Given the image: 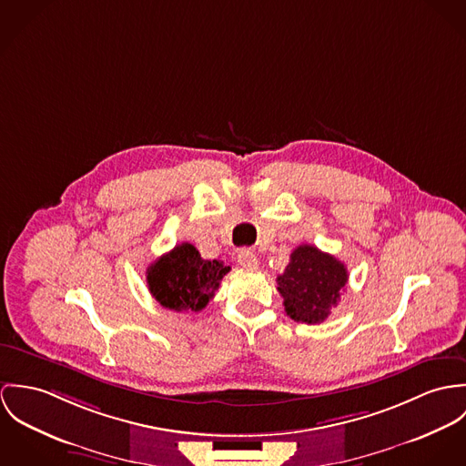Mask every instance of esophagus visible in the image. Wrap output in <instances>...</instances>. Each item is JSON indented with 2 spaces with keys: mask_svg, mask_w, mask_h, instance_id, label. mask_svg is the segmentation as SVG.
<instances>
[{
  "mask_svg": "<svg viewBox=\"0 0 466 466\" xmlns=\"http://www.w3.org/2000/svg\"><path fill=\"white\" fill-rule=\"evenodd\" d=\"M238 262H239L243 268H258V256H256L250 248H243V250H239V254H238Z\"/></svg>",
  "mask_w": 466,
  "mask_h": 466,
  "instance_id": "obj_1",
  "label": "esophagus"
}]
</instances>
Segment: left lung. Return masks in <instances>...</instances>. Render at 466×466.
<instances>
[{
    "label": "left lung",
    "mask_w": 466,
    "mask_h": 466,
    "mask_svg": "<svg viewBox=\"0 0 466 466\" xmlns=\"http://www.w3.org/2000/svg\"><path fill=\"white\" fill-rule=\"evenodd\" d=\"M347 282L349 271L341 260L312 245H300L284 273L277 277V289L291 319L314 325L338 306Z\"/></svg>",
    "instance_id": "left-lung-1"
}]
</instances>
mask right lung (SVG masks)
I'll return each mask as SVG.
<instances>
[{
  "instance_id": "right-lung-1",
  "label": "right lung",
  "mask_w": 466,
  "mask_h": 466,
  "mask_svg": "<svg viewBox=\"0 0 466 466\" xmlns=\"http://www.w3.org/2000/svg\"><path fill=\"white\" fill-rule=\"evenodd\" d=\"M228 271L223 260L202 258L191 243H182L148 266L147 282L162 308L197 312L208 306Z\"/></svg>"
}]
</instances>
